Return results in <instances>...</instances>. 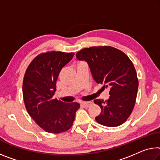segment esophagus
I'll return each mask as SVG.
<instances>
[{
    "mask_svg": "<svg viewBox=\"0 0 160 160\" xmlns=\"http://www.w3.org/2000/svg\"><path fill=\"white\" fill-rule=\"evenodd\" d=\"M92 102L91 101H89V102H82V105L83 106L84 108H88L90 105H92Z\"/></svg>",
    "mask_w": 160,
    "mask_h": 160,
    "instance_id": "obj_1",
    "label": "esophagus"
}]
</instances>
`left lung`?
Instances as JSON below:
<instances>
[{
  "mask_svg": "<svg viewBox=\"0 0 160 160\" xmlns=\"http://www.w3.org/2000/svg\"><path fill=\"white\" fill-rule=\"evenodd\" d=\"M76 58L88 63L96 82L110 88L107 101L94 100L102 110L96 121L107 127L125 122L135 106L138 88L136 70L130 58L110 46L84 48L76 53Z\"/></svg>",
  "mask_w": 160,
  "mask_h": 160,
  "instance_id": "left-lung-1",
  "label": "left lung"
}]
</instances>
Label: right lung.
Listing matches in <instances>:
<instances>
[{"mask_svg": "<svg viewBox=\"0 0 160 160\" xmlns=\"http://www.w3.org/2000/svg\"><path fill=\"white\" fill-rule=\"evenodd\" d=\"M74 53L48 52L34 58L25 72L22 95L30 117L45 131L60 133L72 127L78 102L66 103L54 99L56 81L62 68L69 62Z\"/></svg>", "mask_w": 160, "mask_h": 160, "instance_id": "right-lung-1", "label": "right lung"}]
</instances>
